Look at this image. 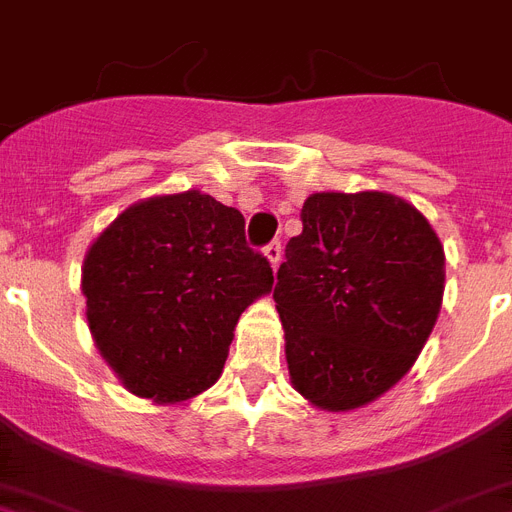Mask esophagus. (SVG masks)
<instances>
[{"mask_svg":"<svg viewBox=\"0 0 512 512\" xmlns=\"http://www.w3.org/2000/svg\"><path fill=\"white\" fill-rule=\"evenodd\" d=\"M263 252H265V257H268L273 268H278V265H281V255H284V252H281V242H278V239H276V242H270L268 247L263 249Z\"/></svg>","mask_w":512,"mask_h":512,"instance_id":"esophagus-1","label":"esophagus"}]
</instances>
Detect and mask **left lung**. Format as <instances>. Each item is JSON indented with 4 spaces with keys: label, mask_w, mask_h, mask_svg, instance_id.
Wrapping results in <instances>:
<instances>
[{
    "label": "left lung",
    "mask_w": 512,
    "mask_h": 512,
    "mask_svg": "<svg viewBox=\"0 0 512 512\" xmlns=\"http://www.w3.org/2000/svg\"><path fill=\"white\" fill-rule=\"evenodd\" d=\"M442 292V244L405 199L307 197L273 292L294 389L323 410L381 397L423 350Z\"/></svg>",
    "instance_id": "obj_1"
}]
</instances>
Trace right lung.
Wrapping results in <instances>:
<instances>
[{"instance_id": "right-lung-1", "label": "right lung", "mask_w": 512, "mask_h": 512, "mask_svg": "<svg viewBox=\"0 0 512 512\" xmlns=\"http://www.w3.org/2000/svg\"><path fill=\"white\" fill-rule=\"evenodd\" d=\"M99 352L139 397L181 402L218 381L239 315L273 286L244 215L199 191L128 207L83 263Z\"/></svg>"}]
</instances>
